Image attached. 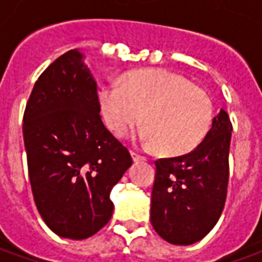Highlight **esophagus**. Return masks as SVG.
<instances>
[{
  "label": "esophagus",
  "mask_w": 262,
  "mask_h": 262,
  "mask_svg": "<svg viewBox=\"0 0 262 262\" xmlns=\"http://www.w3.org/2000/svg\"><path fill=\"white\" fill-rule=\"evenodd\" d=\"M132 159L135 163H142V161H146V157L144 156H140V154L135 153V151H132Z\"/></svg>",
  "instance_id": "34e87169"
}]
</instances>
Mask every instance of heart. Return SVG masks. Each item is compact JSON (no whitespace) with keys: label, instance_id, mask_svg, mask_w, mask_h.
I'll use <instances>...</instances> for the list:
<instances>
[{"label":"heart","instance_id":"heart-1","mask_svg":"<svg viewBox=\"0 0 262 262\" xmlns=\"http://www.w3.org/2000/svg\"><path fill=\"white\" fill-rule=\"evenodd\" d=\"M122 84L98 86L103 119L116 133H125L144 119L143 144L170 156L189 153L208 135L212 102L185 77L161 69L137 70L123 75Z\"/></svg>","mask_w":262,"mask_h":262}]
</instances>
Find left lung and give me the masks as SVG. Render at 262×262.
<instances>
[{
  "mask_svg": "<svg viewBox=\"0 0 262 262\" xmlns=\"http://www.w3.org/2000/svg\"><path fill=\"white\" fill-rule=\"evenodd\" d=\"M231 122L225 109L193 151L156 161L150 220L165 242L189 246L202 240L225 208Z\"/></svg>",
  "mask_w": 262,
  "mask_h": 262,
  "instance_id": "8db88e82",
  "label": "left lung"
}]
</instances>
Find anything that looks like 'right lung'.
I'll return each instance as SVG.
<instances>
[{"mask_svg": "<svg viewBox=\"0 0 262 262\" xmlns=\"http://www.w3.org/2000/svg\"><path fill=\"white\" fill-rule=\"evenodd\" d=\"M77 49L33 85L24 114L28 172L39 213L57 236L82 240L112 217L111 191L130 153L105 127L97 82Z\"/></svg>", "mask_w": 262, "mask_h": 262, "instance_id": "right-lung-1", "label": "right lung"}]
</instances>
